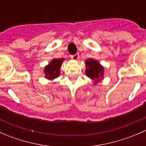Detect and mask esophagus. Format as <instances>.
I'll return each mask as SVG.
<instances>
[{
    "label": "esophagus",
    "instance_id": "1",
    "mask_svg": "<svg viewBox=\"0 0 146 146\" xmlns=\"http://www.w3.org/2000/svg\"><path fill=\"white\" fill-rule=\"evenodd\" d=\"M71 58L73 60H74V61H77V60L79 58V54H75V55L71 56Z\"/></svg>",
    "mask_w": 146,
    "mask_h": 146
}]
</instances>
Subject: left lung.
Instances as JSON below:
<instances>
[{"mask_svg": "<svg viewBox=\"0 0 146 146\" xmlns=\"http://www.w3.org/2000/svg\"><path fill=\"white\" fill-rule=\"evenodd\" d=\"M85 75L93 80L95 85L101 82L104 78V69L98 61L95 58H88L85 61Z\"/></svg>", "mask_w": 146, "mask_h": 146, "instance_id": "8db88e82", "label": "left lung"}]
</instances>
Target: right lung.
Returning a JSON list of instances; mask_svg holds the SVG:
<instances>
[{
	"mask_svg": "<svg viewBox=\"0 0 146 146\" xmlns=\"http://www.w3.org/2000/svg\"><path fill=\"white\" fill-rule=\"evenodd\" d=\"M64 61V58H53L51 62L48 63L44 69L46 78L53 81L54 79L58 78L61 73V68Z\"/></svg>",
	"mask_w": 146,
	"mask_h": 146,
	"instance_id": "obj_1",
	"label": "right lung"
}]
</instances>
